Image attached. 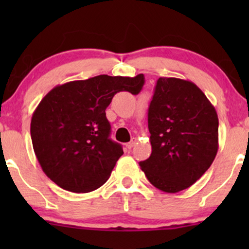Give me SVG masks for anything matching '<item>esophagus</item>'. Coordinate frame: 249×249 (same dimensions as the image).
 <instances>
[{
  "label": "esophagus",
  "mask_w": 249,
  "mask_h": 249,
  "mask_svg": "<svg viewBox=\"0 0 249 249\" xmlns=\"http://www.w3.org/2000/svg\"><path fill=\"white\" fill-rule=\"evenodd\" d=\"M136 142H137V139L132 138V139H131V142H128L126 144V147L128 148V150H130V148H132L134 146V144H136Z\"/></svg>",
  "instance_id": "obj_1"
}]
</instances>
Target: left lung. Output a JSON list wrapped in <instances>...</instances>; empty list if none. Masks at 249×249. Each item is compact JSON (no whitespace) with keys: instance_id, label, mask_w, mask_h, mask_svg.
<instances>
[{"instance_id":"8db88e82","label":"left lung","mask_w":249,"mask_h":249,"mask_svg":"<svg viewBox=\"0 0 249 249\" xmlns=\"http://www.w3.org/2000/svg\"><path fill=\"white\" fill-rule=\"evenodd\" d=\"M219 119L212 103L193 82L160 77L148 107L150 158L141 161L158 190H186L210 168L219 147Z\"/></svg>"}]
</instances>
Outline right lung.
Here are the masks:
<instances>
[{
	"mask_svg": "<svg viewBox=\"0 0 249 249\" xmlns=\"http://www.w3.org/2000/svg\"><path fill=\"white\" fill-rule=\"evenodd\" d=\"M144 75H99L57 85L47 93L30 124L36 158L48 178L75 193L95 191L107 182L121 144L112 142L105 110L121 91L141 92Z\"/></svg>",
	"mask_w": 249,
	"mask_h": 249,
	"instance_id": "right-lung-1",
	"label": "right lung"
}]
</instances>
